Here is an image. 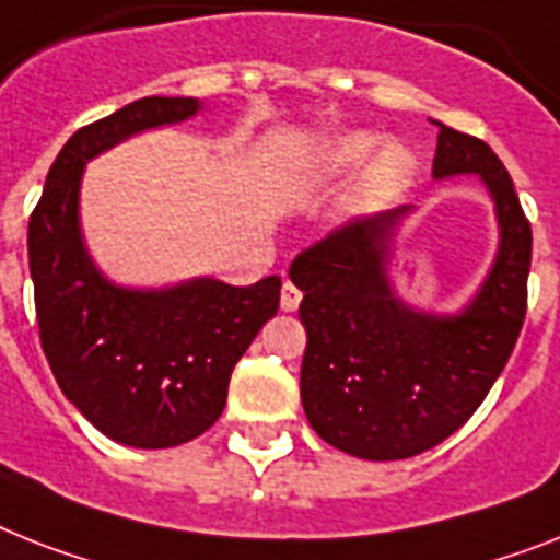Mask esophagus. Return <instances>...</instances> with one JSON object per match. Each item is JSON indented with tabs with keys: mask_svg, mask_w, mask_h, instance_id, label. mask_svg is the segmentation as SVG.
Instances as JSON below:
<instances>
[{
	"mask_svg": "<svg viewBox=\"0 0 560 560\" xmlns=\"http://www.w3.org/2000/svg\"><path fill=\"white\" fill-rule=\"evenodd\" d=\"M300 300H303V291L291 283V280H285L283 291H280V308H283V312H298Z\"/></svg>",
	"mask_w": 560,
	"mask_h": 560,
	"instance_id": "obj_1",
	"label": "esophagus"
}]
</instances>
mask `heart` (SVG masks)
Returning <instances> with one entry per match:
<instances>
[{
	"label": "heart",
	"instance_id": "b5f03b06",
	"mask_svg": "<svg viewBox=\"0 0 560 560\" xmlns=\"http://www.w3.org/2000/svg\"><path fill=\"white\" fill-rule=\"evenodd\" d=\"M377 145V137L366 131H352L337 137L335 142L326 145L317 165H314L312 177L317 183H335V179L349 177L358 165L366 163V156L372 154ZM415 174V154L404 142H386V145L372 156L366 174H363V191L366 197H386L395 194L397 188H404Z\"/></svg>",
	"mask_w": 560,
	"mask_h": 560
}]
</instances>
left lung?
Masks as SVG:
<instances>
[{"label":"left lung","mask_w":560,"mask_h":560,"mask_svg":"<svg viewBox=\"0 0 560 560\" xmlns=\"http://www.w3.org/2000/svg\"><path fill=\"white\" fill-rule=\"evenodd\" d=\"M432 174H480L501 225L495 266L455 317L409 308L392 291V229L409 206L360 217L300 252L306 354L300 397L312 429L363 460H404L457 432L510 360L526 317L533 229L498 154L472 133L438 122Z\"/></svg>","instance_id":"obj_1"}]
</instances>
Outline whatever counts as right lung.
Wrapping results in <instances>:
<instances>
[{"mask_svg": "<svg viewBox=\"0 0 560 560\" xmlns=\"http://www.w3.org/2000/svg\"><path fill=\"white\" fill-rule=\"evenodd\" d=\"M200 110L191 96H145L73 133L27 223L42 352L59 389L110 441L168 450L223 415L229 381L280 306V277L229 285L200 277L174 289L108 283L82 246L80 183L91 156L145 128Z\"/></svg>", "mask_w": 560, "mask_h": 560, "instance_id": "right-lung-1", "label": "right lung"}]
</instances>
